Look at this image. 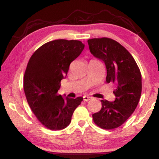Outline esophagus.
I'll use <instances>...</instances> for the list:
<instances>
[{
	"label": "esophagus",
	"instance_id": "1",
	"mask_svg": "<svg viewBox=\"0 0 159 159\" xmlns=\"http://www.w3.org/2000/svg\"><path fill=\"white\" fill-rule=\"evenodd\" d=\"M83 98H84V101H88L92 99V97H89V96H84V97H83Z\"/></svg>",
	"mask_w": 159,
	"mask_h": 159
}]
</instances>
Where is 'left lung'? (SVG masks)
Wrapping results in <instances>:
<instances>
[{
  "mask_svg": "<svg viewBox=\"0 0 159 159\" xmlns=\"http://www.w3.org/2000/svg\"><path fill=\"white\" fill-rule=\"evenodd\" d=\"M91 53L106 67V82L116 85L114 101L102 100L101 111L92 115L93 121L105 129L123 125L137 108L142 93V75L133 57L121 44L108 38L87 41Z\"/></svg>",
  "mask_w": 159,
  "mask_h": 159,
  "instance_id": "left-lung-1",
  "label": "left lung"
}]
</instances>
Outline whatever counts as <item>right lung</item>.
Here are the masks:
<instances>
[{
  "label": "right lung",
  "instance_id": "1",
  "mask_svg": "<svg viewBox=\"0 0 159 159\" xmlns=\"http://www.w3.org/2000/svg\"><path fill=\"white\" fill-rule=\"evenodd\" d=\"M84 44L77 40L49 41L31 57L24 76V91L29 106L37 119L52 130L66 128L83 100L58 93L70 65L79 56Z\"/></svg>",
  "mask_w": 159,
  "mask_h": 159
}]
</instances>
